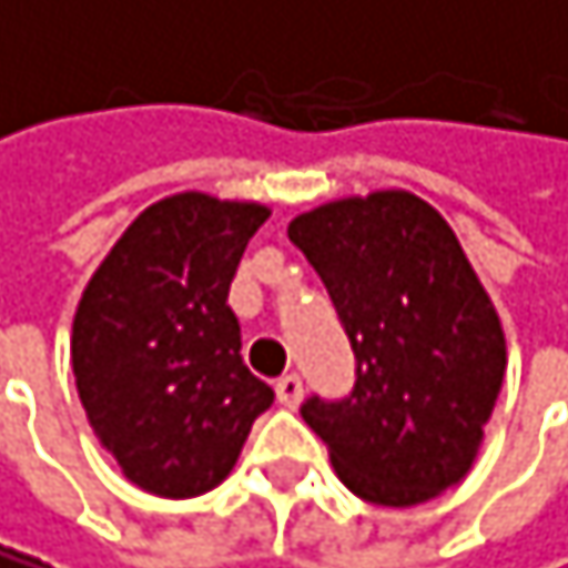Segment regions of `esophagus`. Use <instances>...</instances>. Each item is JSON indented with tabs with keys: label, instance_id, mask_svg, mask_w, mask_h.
<instances>
[{
	"label": "esophagus",
	"instance_id": "1",
	"mask_svg": "<svg viewBox=\"0 0 568 568\" xmlns=\"http://www.w3.org/2000/svg\"><path fill=\"white\" fill-rule=\"evenodd\" d=\"M275 398H278V405H286V408H296L300 405V398H303V381L296 377V373H286V377L275 381Z\"/></svg>",
	"mask_w": 568,
	"mask_h": 568
}]
</instances>
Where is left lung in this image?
Returning a JSON list of instances; mask_svg holds the SVG:
<instances>
[{"label": "left lung", "mask_w": 568, "mask_h": 568, "mask_svg": "<svg viewBox=\"0 0 568 568\" xmlns=\"http://www.w3.org/2000/svg\"><path fill=\"white\" fill-rule=\"evenodd\" d=\"M356 356L345 398L311 394L307 426L338 478L377 506H415L471 468L503 387V327L454 230L408 191L327 202L290 223Z\"/></svg>", "instance_id": "8db88e82"}]
</instances>
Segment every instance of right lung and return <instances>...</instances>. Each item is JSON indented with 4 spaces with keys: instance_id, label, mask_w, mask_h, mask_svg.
<instances>
[{
    "instance_id": "add662e5",
    "label": "right lung",
    "mask_w": 568,
    "mask_h": 568,
    "mask_svg": "<svg viewBox=\"0 0 568 568\" xmlns=\"http://www.w3.org/2000/svg\"><path fill=\"white\" fill-rule=\"evenodd\" d=\"M265 205L184 191L145 209L90 278L72 373L90 426L139 489H215L275 390L241 356L230 282Z\"/></svg>"
}]
</instances>
